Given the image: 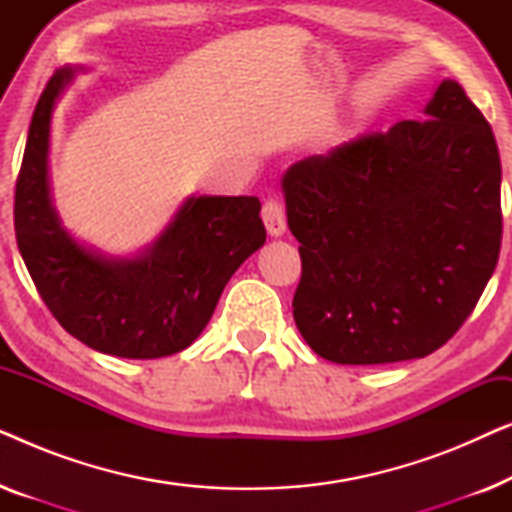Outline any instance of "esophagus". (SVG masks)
Returning a JSON list of instances; mask_svg holds the SVG:
<instances>
[{
	"label": "esophagus",
	"instance_id": "1",
	"mask_svg": "<svg viewBox=\"0 0 512 512\" xmlns=\"http://www.w3.org/2000/svg\"><path fill=\"white\" fill-rule=\"evenodd\" d=\"M261 216H263L265 228H268V233L272 237L284 235V230H286V212H284L282 202H279V200H268L263 205Z\"/></svg>",
	"mask_w": 512,
	"mask_h": 512
}]
</instances>
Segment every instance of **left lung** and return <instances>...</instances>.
<instances>
[{"instance_id":"1","label":"left lung","mask_w":512,"mask_h":512,"mask_svg":"<svg viewBox=\"0 0 512 512\" xmlns=\"http://www.w3.org/2000/svg\"><path fill=\"white\" fill-rule=\"evenodd\" d=\"M424 114L300 160L282 179L303 261L293 319L333 363L436 352L478 305L499 261L492 125L450 79Z\"/></svg>"}]
</instances>
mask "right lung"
I'll list each match as a JSON object with an SVG mask.
<instances>
[{"instance_id":"1","label":"right lung","mask_w":512,"mask_h":512,"mask_svg":"<svg viewBox=\"0 0 512 512\" xmlns=\"http://www.w3.org/2000/svg\"><path fill=\"white\" fill-rule=\"evenodd\" d=\"M74 69L48 79L16 181L13 226L41 300L69 335L102 354L160 359L181 352L212 319L223 286L265 242L261 202L191 198L135 261H107L62 230L48 195L51 114Z\"/></svg>"}]
</instances>
